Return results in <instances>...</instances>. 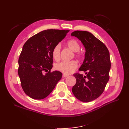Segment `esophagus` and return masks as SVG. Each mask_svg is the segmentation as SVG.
<instances>
[{
    "label": "esophagus",
    "instance_id": "obj_1",
    "mask_svg": "<svg viewBox=\"0 0 129 129\" xmlns=\"http://www.w3.org/2000/svg\"><path fill=\"white\" fill-rule=\"evenodd\" d=\"M69 76V75H68V74H62V76L64 78H65V77H67V76Z\"/></svg>",
    "mask_w": 129,
    "mask_h": 129
}]
</instances>
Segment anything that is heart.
Wrapping results in <instances>:
<instances>
[{"label":"heart","mask_w":129,"mask_h":129,"mask_svg":"<svg viewBox=\"0 0 129 129\" xmlns=\"http://www.w3.org/2000/svg\"><path fill=\"white\" fill-rule=\"evenodd\" d=\"M67 45L71 50L76 52L75 56L76 57L79 59L84 58V54L82 52L79 51L80 49V45L77 40L75 39L69 40L67 42ZM60 51H61V45L60 44H57L54 46L52 50L53 57L56 61H58L60 59ZM78 62L75 60H72L70 61H61L57 63L55 66V68L60 72L69 74L72 73L78 68Z\"/></svg>","instance_id":"heart-1"}]
</instances>
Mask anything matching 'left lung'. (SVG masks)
Returning a JSON list of instances; mask_svg holds the SVG:
<instances>
[{
  "label": "left lung",
  "mask_w": 129,
  "mask_h": 129,
  "mask_svg": "<svg viewBox=\"0 0 129 129\" xmlns=\"http://www.w3.org/2000/svg\"><path fill=\"white\" fill-rule=\"evenodd\" d=\"M71 35L78 38L86 50L85 59L79 70L83 71L86 75L74 74L76 83L72 92L78 100L88 103L102 94L109 80L110 54L105 45L88 31L76 30Z\"/></svg>",
  "instance_id": "8db88e82"
}]
</instances>
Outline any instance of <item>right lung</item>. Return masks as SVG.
Segmentation results:
<instances>
[{
    "mask_svg": "<svg viewBox=\"0 0 129 129\" xmlns=\"http://www.w3.org/2000/svg\"><path fill=\"white\" fill-rule=\"evenodd\" d=\"M69 31V30H45L30 38L24 44L18 60V73L21 87L28 96L43 99L61 79V72H51L52 50Z\"/></svg>",
    "mask_w": 129,
    "mask_h": 129,
    "instance_id": "obj_1",
    "label": "right lung"
}]
</instances>
